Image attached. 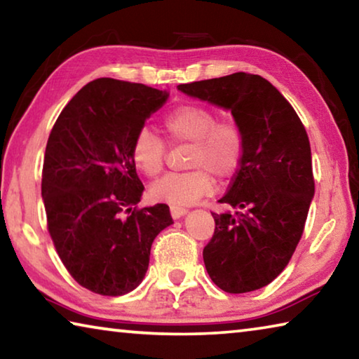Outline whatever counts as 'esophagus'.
<instances>
[{
	"instance_id": "obj_1",
	"label": "esophagus",
	"mask_w": 359,
	"mask_h": 359,
	"mask_svg": "<svg viewBox=\"0 0 359 359\" xmlns=\"http://www.w3.org/2000/svg\"><path fill=\"white\" fill-rule=\"evenodd\" d=\"M187 212H188V209L182 208V205H171V215H172L174 220H177V218L184 217Z\"/></svg>"
}]
</instances>
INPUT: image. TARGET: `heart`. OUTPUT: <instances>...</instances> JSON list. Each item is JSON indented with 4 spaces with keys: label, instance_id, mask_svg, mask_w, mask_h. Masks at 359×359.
I'll return each mask as SVG.
<instances>
[{
    "label": "heart",
    "instance_id": "1",
    "mask_svg": "<svg viewBox=\"0 0 359 359\" xmlns=\"http://www.w3.org/2000/svg\"><path fill=\"white\" fill-rule=\"evenodd\" d=\"M172 141L191 142L190 172L169 174L155 182L151 196L172 205L196 203L214 188V177L228 179L233 175L244 155V136L234 121H218L217 114L208 107L185 104L175 107L163 120ZM131 156L139 171L149 177L163 171L166 144L149 128L139 130L131 145Z\"/></svg>",
    "mask_w": 359,
    "mask_h": 359
}]
</instances>
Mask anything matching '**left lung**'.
<instances>
[{
  "mask_svg": "<svg viewBox=\"0 0 359 359\" xmlns=\"http://www.w3.org/2000/svg\"><path fill=\"white\" fill-rule=\"evenodd\" d=\"M177 88L231 111L244 136L239 169L218 201L236 212L212 214L205 269L226 293L263 288L293 257L315 193L306 128L282 93L257 74L234 72Z\"/></svg>",
  "mask_w": 359,
  "mask_h": 359,
  "instance_id": "8db88e82",
  "label": "left lung"
}]
</instances>
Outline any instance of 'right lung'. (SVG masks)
<instances>
[{"mask_svg":"<svg viewBox=\"0 0 359 359\" xmlns=\"http://www.w3.org/2000/svg\"><path fill=\"white\" fill-rule=\"evenodd\" d=\"M169 93L101 77L79 90L48 136L42 168L47 228L72 278L121 296L149 269L151 242L172 224L166 204L136 209L144 185L131 145Z\"/></svg>","mask_w":359,"mask_h":359,"instance_id":"1","label":"right lung"}]
</instances>
